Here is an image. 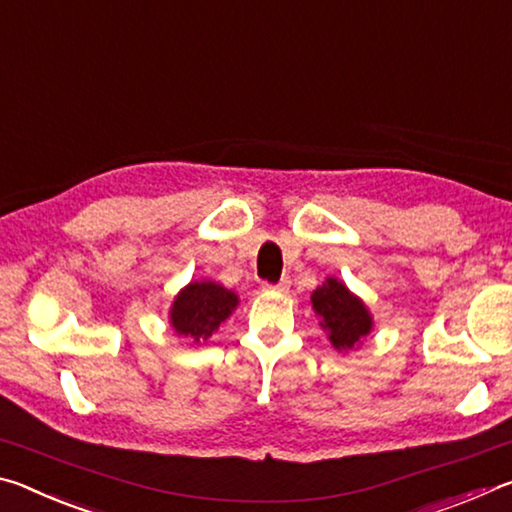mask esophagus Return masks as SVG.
Returning <instances> with one entry per match:
<instances>
[{"label":"esophagus","instance_id":"34e87169","mask_svg":"<svg viewBox=\"0 0 512 512\" xmlns=\"http://www.w3.org/2000/svg\"><path fill=\"white\" fill-rule=\"evenodd\" d=\"M289 287H291V280H289V277H282V280L280 282H277V284H264V289L266 291H289Z\"/></svg>","mask_w":512,"mask_h":512}]
</instances>
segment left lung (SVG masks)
<instances>
[{
	"label": "left lung",
	"instance_id": "1",
	"mask_svg": "<svg viewBox=\"0 0 512 512\" xmlns=\"http://www.w3.org/2000/svg\"><path fill=\"white\" fill-rule=\"evenodd\" d=\"M311 307L320 316V327L327 332L329 343L339 352L354 350L370 334L372 316L368 307L336 277H327L311 293Z\"/></svg>",
	"mask_w": 512,
	"mask_h": 512
}]
</instances>
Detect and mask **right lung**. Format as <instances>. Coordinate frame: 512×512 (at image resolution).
Here are the masks:
<instances>
[{"label":"right lung","mask_w":512,"mask_h":512,"mask_svg":"<svg viewBox=\"0 0 512 512\" xmlns=\"http://www.w3.org/2000/svg\"><path fill=\"white\" fill-rule=\"evenodd\" d=\"M237 305V293L221 287V284L212 280L189 282L173 300L169 320L178 336H187L194 343H201L210 339Z\"/></svg>","instance_id":"add662e5"}]
</instances>
